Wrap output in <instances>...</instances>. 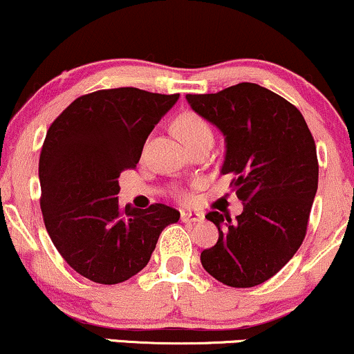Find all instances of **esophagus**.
I'll use <instances>...</instances> for the list:
<instances>
[{"label": "esophagus", "instance_id": "34e87169", "mask_svg": "<svg viewBox=\"0 0 354 354\" xmlns=\"http://www.w3.org/2000/svg\"><path fill=\"white\" fill-rule=\"evenodd\" d=\"M180 220H182V222H192V223H195V222H201L202 215L201 214H195V212L182 210L180 212Z\"/></svg>", "mask_w": 354, "mask_h": 354}]
</instances>
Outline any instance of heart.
I'll return each mask as SVG.
<instances>
[{"label": "heart", "mask_w": 354, "mask_h": 354, "mask_svg": "<svg viewBox=\"0 0 354 354\" xmlns=\"http://www.w3.org/2000/svg\"><path fill=\"white\" fill-rule=\"evenodd\" d=\"M176 129L178 136L182 137V140L187 144V147L198 142V140L207 139V137H214L209 122L202 115L195 114V112H184V114L178 115L176 120ZM178 197L182 201L189 202L192 195L187 192V190H178Z\"/></svg>", "instance_id": "heart-1"}]
</instances>
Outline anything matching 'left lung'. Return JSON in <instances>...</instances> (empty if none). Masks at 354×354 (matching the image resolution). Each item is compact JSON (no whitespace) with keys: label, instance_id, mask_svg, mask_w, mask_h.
I'll list each match as a JSON object with an SVG mask.
<instances>
[{"label":"left lung","instance_id":"8db88e82","mask_svg":"<svg viewBox=\"0 0 354 354\" xmlns=\"http://www.w3.org/2000/svg\"><path fill=\"white\" fill-rule=\"evenodd\" d=\"M190 107L225 136L222 174L243 203L235 220L212 210L218 242L202 267L234 288H250L292 260L303 243L318 189L317 145L301 112L267 87L240 82L215 94H187Z\"/></svg>","mask_w":354,"mask_h":354}]
</instances>
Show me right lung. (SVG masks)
<instances>
[{
  "label": "right lung",
  "mask_w": 354,
  "mask_h": 354,
  "mask_svg": "<svg viewBox=\"0 0 354 354\" xmlns=\"http://www.w3.org/2000/svg\"><path fill=\"white\" fill-rule=\"evenodd\" d=\"M178 94L137 87L77 97L54 119L39 156L41 212L62 259L79 275L115 285L151 260L160 232L180 214L164 203L120 209L119 176L134 169L145 139Z\"/></svg>",
  "instance_id": "obj_1"
}]
</instances>
